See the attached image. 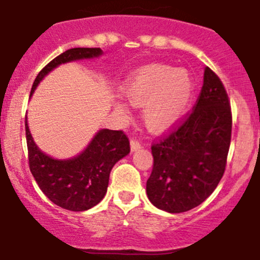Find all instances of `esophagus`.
<instances>
[{
    "label": "esophagus",
    "instance_id": "esophagus-1",
    "mask_svg": "<svg viewBox=\"0 0 260 260\" xmlns=\"http://www.w3.org/2000/svg\"><path fill=\"white\" fill-rule=\"evenodd\" d=\"M130 145H131V150H138V149H140V146H141V144H140V141L139 140H136V139H131V141H130Z\"/></svg>",
    "mask_w": 260,
    "mask_h": 260
}]
</instances>
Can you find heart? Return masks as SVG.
Listing matches in <instances>:
<instances>
[{
  "mask_svg": "<svg viewBox=\"0 0 260 260\" xmlns=\"http://www.w3.org/2000/svg\"><path fill=\"white\" fill-rule=\"evenodd\" d=\"M121 91L131 104L144 106V120L149 129L160 131L183 116L191 101L194 84L186 71L150 65L130 77ZM117 109L124 111L125 106L117 104Z\"/></svg>",
  "mask_w": 260,
  "mask_h": 260,
  "instance_id": "b5f03b06",
  "label": "heart"
}]
</instances>
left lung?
I'll return each instance as SVG.
<instances>
[{
  "label": "left lung",
  "instance_id": "8db88e82",
  "mask_svg": "<svg viewBox=\"0 0 260 260\" xmlns=\"http://www.w3.org/2000/svg\"><path fill=\"white\" fill-rule=\"evenodd\" d=\"M232 121L225 87L207 68L194 108L151 145L154 167L146 192L155 207L184 213L215 190L225 171Z\"/></svg>",
  "mask_w": 260,
  "mask_h": 260
}]
</instances>
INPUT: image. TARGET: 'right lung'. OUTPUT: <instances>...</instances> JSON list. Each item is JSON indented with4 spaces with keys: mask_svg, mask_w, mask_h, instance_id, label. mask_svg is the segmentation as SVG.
I'll return each instance as SVG.
<instances>
[{
    "mask_svg": "<svg viewBox=\"0 0 260 260\" xmlns=\"http://www.w3.org/2000/svg\"><path fill=\"white\" fill-rule=\"evenodd\" d=\"M103 53L100 47H75L50 61L35 79L32 91L45 75L61 63L91 58ZM28 165L37 185L57 207L84 211L95 207L105 197L109 176L115 164L130 152V141L122 130L104 129L96 134L82 154L70 160H55L40 151L25 120Z\"/></svg>",
    "mask_w": 260,
    "mask_h": 260,
    "instance_id": "right-lung-1",
    "label": "right lung"
}]
</instances>
